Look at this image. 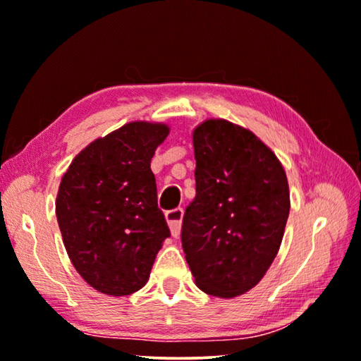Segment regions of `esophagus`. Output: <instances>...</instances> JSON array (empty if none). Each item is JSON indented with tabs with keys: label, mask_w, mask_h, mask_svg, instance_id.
Here are the masks:
<instances>
[{
	"label": "esophagus",
	"mask_w": 361,
	"mask_h": 361,
	"mask_svg": "<svg viewBox=\"0 0 361 361\" xmlns=\"http://www.w3.org/2000/svg\"><path fill=\"white\" fill-rule=\"evenodd\" d=\"M165 219H166V224H169V227H170L171 235H173L175 238H176V236H180L181 220H183V209H173V211L165 212Z\"/></svg>",
	"instance_id": "obj_1"
}]
</instances>
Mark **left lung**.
Listing matches in <instances>:
<instances>
[{"mask_svg":"<svg viewBox=\"0 0 361 361\" xmlns=\"http://www.w3.org/2000/svg\"><path fill=\"white\" fill-rule=\"evenodd\" d=\"M196 197L181 243L204 293L235 298L256 287L281 248L290 191L277 155L255 133L222 118L192 131Z\"/></svg>","mask_w":361,"mask_h":361,"instance_id":"1","label":"left lung"}]
</instances>
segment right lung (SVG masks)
Instances as JSON below:
<instances>
[{
	"mask_svg": "<svg viewBox=\"0 0 361 361\" xmlns=\"http://www.w3.org/2000/svg\"><path fill=\"white\" fill-rule=\"evenodd\" d=\"M169 133L165 123H126L80 150L63 175L56 219L64 248L97 292L141 290L170 236L150 170Z\"/></svg>",
	"mask_w": 361,
	"mask_h": 361,
	"instance_id": "right-lung-1",
	"label": "right lung"
}]
</instances>
